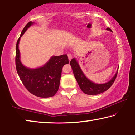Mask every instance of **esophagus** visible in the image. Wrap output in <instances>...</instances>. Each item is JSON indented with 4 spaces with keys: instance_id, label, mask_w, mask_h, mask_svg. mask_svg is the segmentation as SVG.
<instances>
[{
    "instance_id": "1",
    "label": "esophagus",
    "mask_w": 135,
    "mask_h": 135,
    "mask_svg": "<svg viewBox=\"0 0 135 135\" xmlns=\"http://www.w3.org/2000/svg\"><path fill=\"white\" fill-rule=\"evenodd\" d=\"M68 59H69V60L70 61V60H71L72 59V57H73L72 55L71 54H68Z\"/></svg>"
}]
</instances>
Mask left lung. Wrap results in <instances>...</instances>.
Listing matches in <instances>:
<instances>
[{
  "label": "left lung",
  "instance_id": "1",
  "mask_svg": "<svg viewBox=\"0 0 135 135\" xmlns=\"http://www.w3.org/2000/svg\"><path fill=\"white\" fill-rule=\"evenodd\" d=\"M107 30L112 32V30L109 28H107ZM70 65L71 66L75 78L81 90L85 94L88 95H96L107 91L111 87L112 84L114 83L118 73L117 70L115 75L108 82L104 84H96L92 82L86 77L81 70L76 59H72L70 61Z\"/></svg>",
  "mask_w": 135,
  "mask_h": 135
}]
</instances>
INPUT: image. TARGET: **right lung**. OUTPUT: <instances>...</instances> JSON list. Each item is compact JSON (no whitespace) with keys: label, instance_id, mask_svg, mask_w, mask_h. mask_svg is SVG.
I'll return each instance as SVG.
<instances>
[{"label":"right lung","instance_id":"right-lung-1","mask_svg":"<svg viewBox=\"0 0 135 135\" xmlns=\"http://www.w3.org/2000/svg\"><path fill=\"white\" fill-rule=\"evenodd\" d=\"M34 23L30 21L26 24L17 42L16 69L20 78L28 91L40 98H50L54 96L58 91L62 68L69 61L67 54H63L52 56L45 65L35 69L27 68L23 65L20 60V52L18 48L20 40L27 28Z\"/></svg>","mask_w":135,"mask_h":135}]
</instances>
